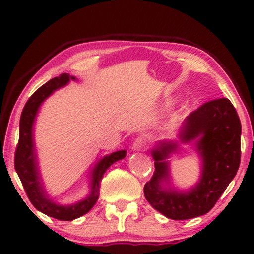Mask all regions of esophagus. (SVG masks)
I'll list each match as a JSON object with an SVG mask.
<instances>
[{
	"label": "esophagus",
	"instance_id": "34e87169",
	"mask_svg": "<svg viewBox=\"0 0 254 254\" xmlns=\"http://www.w3.org/2000/svg\"><path fill=\"white\" fill-rule=\"evenodd\" d=\"M148 138L144 137V136H140L137 137L136 140L134 141L133 143V149L134 150H137V151H141V150H144V149L148 148Z\"/></svg>",
	"mask_w": 254,
	"mask_h": 254
}]
</instances>
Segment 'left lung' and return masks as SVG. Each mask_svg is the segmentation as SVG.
Instances as JSON below:
<instances>
[{"label":"left lung","mask_w":254,"mask_h":254,"mask_svg":"<svg viewBox=\"0 0 254 254\" xmlns=\"http://www.w3.org/2000/svg\"><path fill=\"white\" fill-rule=\"evenodd\" d=\"M241 134V120L228 98L202 104L187 117L179 131L180 141L196 140L203 163L199 184L187 193L162 189L163 180H169V164L164 159L177 148V143L161 142L151 152L155 171L144 185L145 199L156 210L172 220H189L207 214L238 171Z\"/></svg>","instance_id":"8db88e82"}]
</instances>
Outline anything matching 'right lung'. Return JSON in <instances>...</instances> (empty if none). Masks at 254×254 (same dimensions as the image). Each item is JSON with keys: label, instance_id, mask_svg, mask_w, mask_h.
<instances>
[{"label": "right lung", "instance_id": "obj_1", "mask_svg": "<svg viewBox=\"0 0 254 254\" xmlns=\"http://www.w3.org/2000/svg\"><path fill=\"white\" fill-rule=\"evenodd\" d=\"M75 79L68 74H62L59 77L52 78L51 81L40 86L27 100L24 106L19 121V138L15 151V169L20 182L23 184L26 195L31 203L41 213L60 221H72L82 215L88 213L95 206L99 196L100 183L107 169L113 163L123 159L126 156V151L120 150L104 157L92 171L91 194L85 200L77 202L72 206H59L48 199L40 184V177L38 173L36 155H34L32 141V126L34 118L39 109L40 104L54 92L55 90L65 85L69 79Z\"/></svg>", "mask_w": 254, "mask_h": 254}]
</instances>
